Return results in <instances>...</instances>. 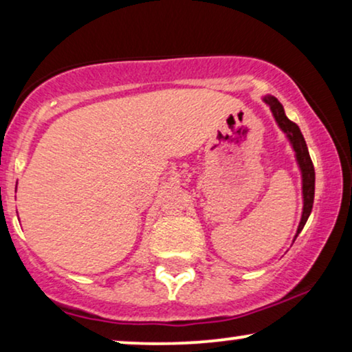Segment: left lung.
I'll return each instance as SVG.
<instances>
[{
	"label": "left lung",
	"mask_w": 352,
	"mask_h": 352,
	"mask_svg": "<svg viewBox=\"0 0 352 352\" xmlns=\"http://www.w3.org/2000/svg\"><path fill=\"white\" fill-rule=\"evenodd\" d=\"M263 102L271 109L272 117L276 120L277 126L282 129V133L285 134L288 142L295 152V160L298 165V170L301 173V194H302V211H301V219L300 224H298L296 234L293 237V242H295L298 234L301 232L302 228H305L307 218H309L312 211V204H314V189H316V173H314V165H312L309 151H307L306 141L302 138L301 129L298 128L296 123L290 122L287 118L285 110H283V105L278 102V99L274 98V96H264Z\"/></svg>",
	"instance_id": "1"
}]
</instances>
